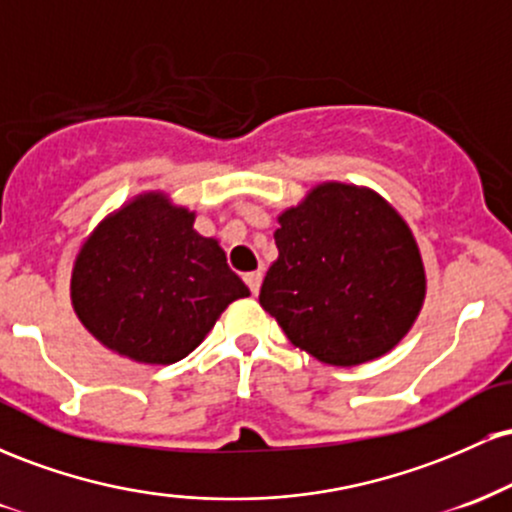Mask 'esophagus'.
Wrapping results in <instances>:
<instances>
[{
  "instance_id": "34e87169",
  "label": "esophagus",
  "mask_w": 512,
  "mask_h": 512,
  "mask_svg": "<svg viewBox=\"0 0 512 512\" xmlns=\"http://www.w3.org/2000/svg\"><path fill=\"white\" fill-rule=\"evenodd\" d=\"M245 284L250 286L252 296H257V293H260V286H262V272H250V274H245Z\"/></svg>"
}]
</instances>
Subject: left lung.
Segmentation results:
<instances>
[{
	"label": "left lung",
	"mask_w": 512,
	"mask_h": 512,
	"mask_svg": "<svg viewBox=\"0 0 512 512\" xmlns=\"http://www.w3.org/2000/svg\"><path fill=\"white\" fill-rule=\"evenodd\" d=\"M279 257L260 305L293 346L361 366L402 342L421 313L426 272L407 221L368 187L322 182L279 214Z\"/></svg>",
	"instance_id": "obj_1"
}]
</instances>
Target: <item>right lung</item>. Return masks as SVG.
<instances>
[{
    "label": "right lung",
    "mask_w": 512,
    "mask_h": 512,
    "mask_svg": "<svg viewBox=\"0 0 512 512\" xmlns=\"http://www.w3.org/2000/svg\"><path fill=\"white\" fill-rule=\"evenodd\" d=\"M74 313L105 349L149 366L180 361L223 310L250 296L195 211L144 192L93 228L72 269Z\"/></svg>",
    "instance_id": "obj_1"
}]
</instances>
